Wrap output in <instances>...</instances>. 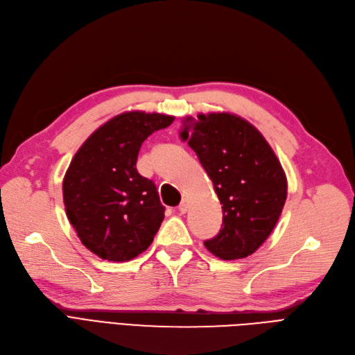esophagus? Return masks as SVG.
<instances>
[{
    "label": "esophagus",
    "mask_w": 355,
    "mask_h": 355,
    "mask_svg": "<svg viewBox=\"0 0 355 355\" xmlns=\"http://www.w3.org/2000/svg\"><path fill=\"white\" fill-rule=\"evenodd\" d=\"M178 211H180L181 214H186V212L189 211V199H182V200H181V203H180V206H178Z\"/></svg>",
    "instance_id": "esophagus-1"
}]
</instances>
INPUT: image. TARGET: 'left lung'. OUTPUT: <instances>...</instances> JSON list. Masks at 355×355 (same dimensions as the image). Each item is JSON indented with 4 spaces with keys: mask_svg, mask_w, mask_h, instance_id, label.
I'll return each mask as SVG.
<instances>
[{
    "mask_svg": "<svg viewBox=\"0 0 355 355\" xmlns=\"http://www.w3.org/2000/svg\"><path fill=\"white\" fill-rule=\"evenodd\" d=\"M181 137L198 155L222 205V228L209 252L235 260L266 241L286 200V177L260 131L230 112L187 116Z\"/></svg>",
    "mask_w": 355,
    "mask_h": 355,
    "instance_id": "1",
    "label": "left lung"
}]
</instances>
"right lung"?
<instances>
[{
    "mask_svg": "<svg viewBox=\"0 0 355 355\" xmlns=\"http://www.w3.org/2000/svg\"><path fill=\"white\" fill-rule=\"evenodd\" d=\"M173 121L157 112H123L95 130L71 159L62 181L65 214L101 259L131 260L152 244L165 207L136 162L141 143Z\"/></svg>",
    "mask_w": 355,
    "mask_h": 355,
    "instance_id": "right-lung-1",
    "label": "right lung"
}]
</instances>
